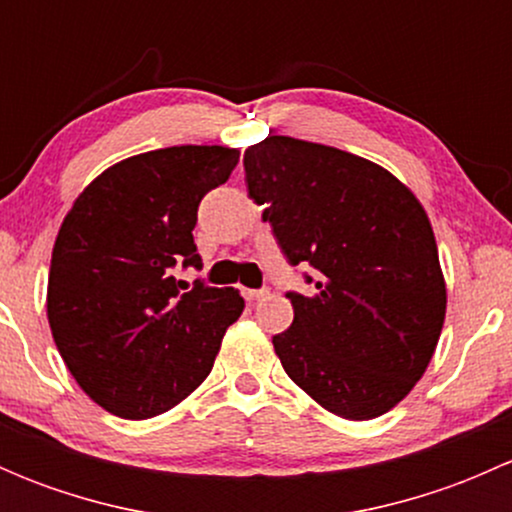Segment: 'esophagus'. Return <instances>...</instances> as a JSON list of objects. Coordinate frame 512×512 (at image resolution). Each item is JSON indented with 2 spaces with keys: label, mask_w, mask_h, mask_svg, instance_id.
Returning a JSON list of instances; mask_svg holds the SVG:
<instances>
[{
  "label": "esophagus",
  "mask_w": 512,
  "mask_h": 512,
  "mask_svg": "<svg viewBox=\"0 0 512 512\" xmlns=\"http://www.w3.org/2000/svg\"><path fill=\"white\" fill-rule=\"evenodd\" d=\"M267 289L262 287V289H242V297L247 299V302H257V299H262V297H267Z\"/></svg>",
  "instance_id": "34e87169"
}]
</instances>
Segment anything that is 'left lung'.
Masks as SVG:
<instances>
[{
  "mask_svg": "<svg viewBox=\"0 0 512 512\" xmlns=\"http://www.w3.org/2000/svg\"><path fill=\"white\" fill-rule=\"evenodd\" d=\"M247 195L265 205L282 255L312 267L309 297L272 344L287 376L352 421L394 409L423 376L446 317L426 210L371 160L289 136L245 151Z\"/></svg>",
  "mask_w": 512,
  "mask_h": 512,
  "instance_id": "8db88e82",
  "label": "left lung"
}]
</instances>
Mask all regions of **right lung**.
<instances>
[{
    "label": "right lung",
    "mask_w": 512,
    "mask_h": 512,
    "mask_svg": "<svg viewBox=\"0 0 512 512\" xmlns=\"http://www.w3.org/2000/svg\"><path fill=\"white\" fill-rule=\"evenodd\" d=\"M237 160L240 151L223 146L126 158L64 218L51 252L49 327L71 376L113 416H158L198 389L245 309L235 289L175 277V267L203 270L198 205Z\"/></svg>",
    "instance_id": "obj_1"
}]
</instances>
